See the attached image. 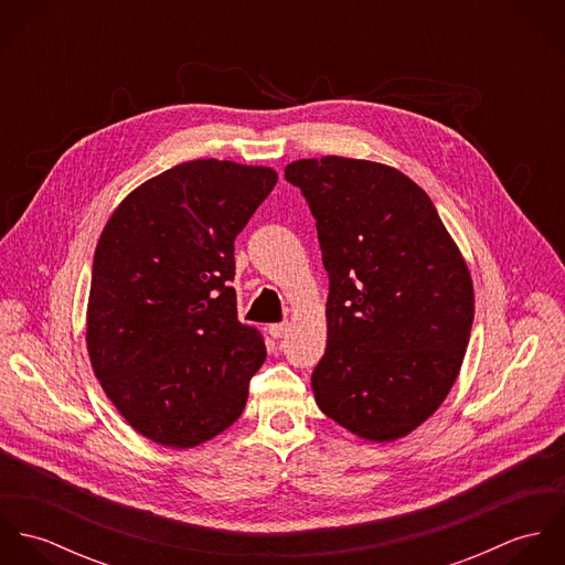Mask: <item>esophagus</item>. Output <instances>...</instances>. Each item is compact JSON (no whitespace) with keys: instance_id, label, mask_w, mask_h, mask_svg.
<instances>
[{"instance_id":"esophagus-1","label":"esophagus","mask_w":565,"mask_h":565,"mask_svg":"<svg viewBox=\"0 0 565 565\" xmlns=\"http://www.w3.org/2000/svg\"><path fill=\"white\" fill-rule=\"evenodd\" d=\"M267 332H269L274 339H282V337L289 332V323H269V326H267Z\"/></svg>"}]
</instances>
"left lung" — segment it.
Instances as JSON below:
<instances>
[{
    "label": "left lung",
    "instance_id": "8db88e82",
    "mask_svg": "<svg viewBox=\"0 0 565 565\" xmlns=\"http://www.w3.org/2000/svg\"><path fill=\"white\" fill-rule=\"evenodd\" d=\"M313 217L330 291L316 403L352 435L390 444L450 394L475 322V285L430 198L396 167L302 159L285 167Z\"/></svg>",
    "mask_w": 565,
    "mask_h": 565
}]
</instances>
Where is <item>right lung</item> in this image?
Masks as SVG:
<instances>
[{
    "label": "right lung",
    "instance_id": "1",
    "mask_svg": "<svg viewBox=\"0 0 565 565\" xmlns=\"http://www.w3.org/2000/svg\"><path fill=\"white\" fill-rule=\"evenodd\" d=\"M271 167L182 162L130 191L95 247L86 350L119 415L164 448L224 433L267 350L237 320L235 239L271 193Z\"/></svg>",
    "mask_w": 565,
    "mask_h": 565
}]
</instances>
